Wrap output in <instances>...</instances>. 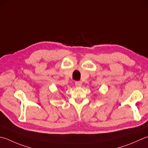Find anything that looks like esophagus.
<instances>
[{
	"mask_svg": "<svg viewBox=\"0 0 148 148\" xmlns=\"http://www.w3.org/2000/svg\"><path fill=\"white\" fill-rule=\"evenodd\" d=\"M82 83L80 81H77V82H75V85L77 86V87H79V86H82Z\"/></svg>",
	"mask_w": 148,
	"mask_h": 148,
	"instance_id": "34e87169",
	"label": "esophagus"
}]
</instances>
